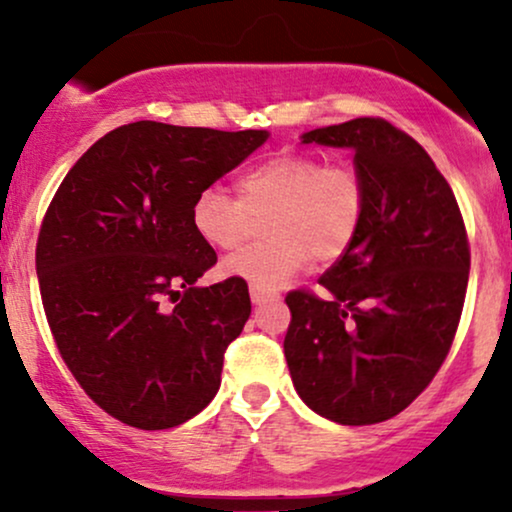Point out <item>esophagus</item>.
Instances as JSON below:
<instances>
[{
  "mask_svg": "<svg viewBox=\"0 0 512 512\" xmlns=\"http://www.w3.org/2000/svg\"><path fill=\"white\" fill-rule=\"evenodd\" d=\"M250 298H252V303H255V305H260V303L267 301V298H276V293L267 291V289H262V286H255V284H250Z\"/></svg>",
  "mask_w": 512,
  "mask_h": 512,
  "instance_id": "34e87169",
  "label": "esophagus"
}]
</instances>
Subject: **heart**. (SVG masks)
<instances>
[{"instance_id": "1", "label": "heart", "mask_w": 512, "mask_h": 512, "mask_svg": "<svg viewBox=\"0 0 512 512\" xmlns=\"http://www.w3.org/2000/svg\"><path fill=\"white\" fill-rule=\"evenodd\" d=\"M238 199L219 187L195 197L190 221L202 243L236 250L248 238L252 219H264V240L223 262V274L262 289L286 284L310 262H334L351 248L363 216L366 185L351 163H325L313 154H276L245 170Z\"/></svg>"}]
</instances>
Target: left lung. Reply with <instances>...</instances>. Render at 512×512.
I'll return each instance as SVG.
<instances>
[{"mask_svg":"<svg viewBox=\"0 0 512 512\" xmlns=\"http://www.w3.org/2000/svg\"><path fill=\"white\" fill-rule=\"evenodd\" d=\"M303 144L354 149L366 216L317 279L325 296L286 293V363L320 416L380 424L407 409L448 356L469 281L467 228L424 146L383 117L313 129Z\"/></svg>","mask_w":512,"mask_h":512,"instance_id":"left-lung-1","label":"left lung"}]
</instances>
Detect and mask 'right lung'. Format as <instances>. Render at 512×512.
Returning <instances> with one entry per match:
<instances>
[{
	"label": "right lung",
	"mask_w": 512,
	"mask_h": 512,
	"mask_svg": "<svg viewBox=\"0 0 512 512\" xmlns=\"http://www.w3.org/2000/svg\"><path fill=\"white\" fill-rule=\"evenodd\" d=\"M267 137L129 122L57 187L35 245L45 317L81 390L122 424L180 426L219 392L250 293L236 276L195 284L216 252L199 240L190 209Z\"/></svg>",
	"instance_id": "1"
}]
</instances>
